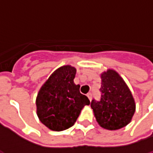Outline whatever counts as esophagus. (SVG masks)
Listing matches in <instances>:
<instances>
[{"instance_id":"obj_1","label":"esophagus","mask_w":153,"mask_h":153,"mask_svg":"<svg viewBox=\"0 0 153 153\" xmlns=\"http://www.w3.org/2000/svg\"><path fill=\"white\" fill-rule=\"evenodd\" d=\"M87 97L88 98V99H89V100L91 101V100H92V94H91V93H88V94H87Z\"/></svg>"}]
</instances>
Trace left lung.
<instances>
[{
    "instance_id": "8db88e82",
    "label": "left lung",
    "mask_w": 153,
    "mask_h": 153,
    "mask_svg": "<svg viewBox=\"0 0 153 153\" xmlns=\"http://www.w3.org/2000/svg\"><path fill=\"white\" fill-rule=\"evenodd\" d=\"M101 99H93L91 108L99 124L108 130H117L128 124L136 104L124 80L114 69L101 74Z\"/></svg>"
}]
</instances>
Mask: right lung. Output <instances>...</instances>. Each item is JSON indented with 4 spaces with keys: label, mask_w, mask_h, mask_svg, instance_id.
<instances>
[{
    "label": "right lung",
    "mask_w": 153,
    "mask_h": 153,
    "mask_svg": "<svg viewBox=\"0 0 153 153\" xmlns=\"http://www.w3.org/2000/svg\"><path fill=\"white\" fill-rule=\"evenodd\" d=\"M76 69L62 66L51 74L40 88L36 98V113L39 121L53 131L72 127L85 105L90 101L80 94L79 84L74 83Z\"/></svg>",
    "instance_id": "right-lung-1"
}]
</instances>
